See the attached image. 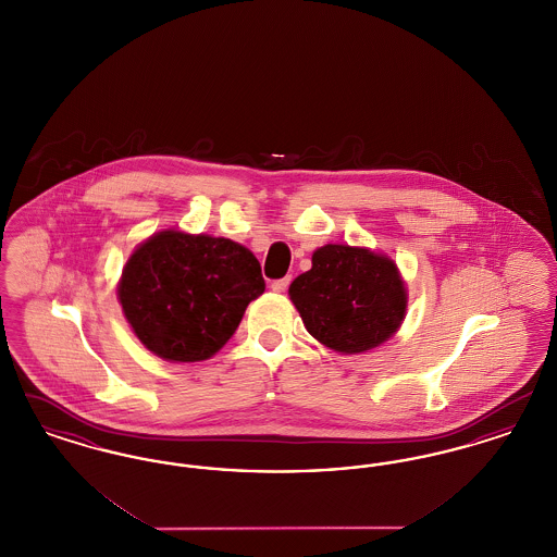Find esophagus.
<instances>
[{"instance_id":"obj_1","label":"esophagus","mask_w":557,"mask_h":557,"mask_svg":"<svg viewBox=\"0 0 557 557\" xmlns=\"http://www.w3.org/2000/svg\"><path fill=\"white\" fill-rule=\"evenodd\" d=\"M290 275L288 277H282V280H273L271 282V290L273 292H286L288 290V286H290Z\"/></svg>"}]
</instances>
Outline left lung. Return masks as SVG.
<instances>
[{
    "label": "left lung",
    "instance_id": "8db88e82",
    "mask_svg": "<svg viewBox=\"0 0 557 557\" xmlns=\"http://www.w3.org/2000/svg\"><path fill=\"white\" fill-rule=\"evenodd\" d=\"M290 298L313 338L348 355L388 341L407 307L397 265L346 244L315 250L313 267L292 282Z\"/></svg>",
    "mask_w": 557,
    "mask_h": 557
}]
</instances>
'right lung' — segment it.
Listing matches in <instances>:
<instances>
[{
	"instance_id": "right-lung-1",
	"label": "right lung",
	"mask_w": 557,
	"mask_h": 557,
	"mask_svg": "<svg viewBox=\"0 0 557 557\" xmlns=\"http://www.w3.org/2000/svg\"><path fill=\"white\" fill-rule=\"evenodd\" d=\"M265 290L255 255L236 242L160 232L123 269L119 298L135 336L162 359L205 361Z\"/></svg>"
}]
</instances>
